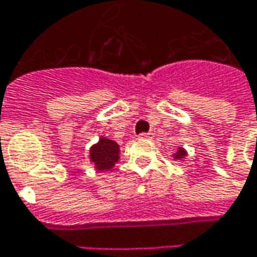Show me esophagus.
<instances>
[{
  "label": "esophagus",
  "mask_w": 257,
  "mask_h": 257,
  "mask_svg": "<svg viewBox=\"0 0 257 257\" xmlns=\"http://www.w3.org/2000/svg\"><path fill=\"white\" fill-rule=\"evenodd\" d=\"M139 138H140V139H153V138H154V134H153V132H147V134H140Z\"/></svg>",
  "instance_id": "34e87169"
}]
</instances>
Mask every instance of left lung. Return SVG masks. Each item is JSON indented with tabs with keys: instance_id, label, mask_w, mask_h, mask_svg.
Returning <instances> with one entry per match:
<instances>
[{
	"instance_id": "obj_1",
	"label": "left lung",
	"mask_w": 257,
	"mask_h": 257,
	"mask_svg": "<svg viewBox=\"0 0 257 257\" xmlns=\"http://www.w3.org/2000/svg\"><path fill=\"white\" fill-rule=\"evenodd\" d=\"M173 160H178V161H183L184 158L187 157V151L184 147H178V150L175 151L172 154Z\"/></svg>"
}]
</instances>
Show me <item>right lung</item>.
Masks as SVG:
<instances>
[{"instance_id":"obj_1","label":"right lung","mask_w":257,"mask_h":257,"mask_svg":"<svg viewBox=\"0 0 257 257\" xmlns=\"http://www.w3.org/2000/svg\"><path fill=\"white\" fill-rule=\"evenodd\" d=\"M119 160V146L108 138H99V142L89 149V161L96 171H110Z\"/></svg>"}]
</instances>
